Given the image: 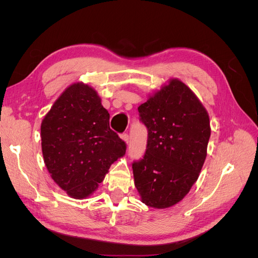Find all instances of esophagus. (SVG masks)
Here are the masks:
<instances>
[{
	"mask_svg": "<svg viewBox=\"0 0 258 258\" xmlns=\"http://www.w3.org/2000/svg\"><path fill=\"white\" fill-rule=\"evenodd\" d=\"M120 138H121L122 141H123L124 143H126V144H128V143H129V141H130V138H129V136H128L127 134L121 135V136H120Z\"/></svg>",
	"mask_w": 258,
	"mask_h": 258,
	"instance_id": "obj_1",
	"label": "esophagus"
}]
</instances>
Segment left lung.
<instances>
[{
  "label": "left lung",
  "instance_id": "left-lung-1",
  "mask_svg": "<svg viewBox=\"0 0 258 258\" xmlns=\"http://www.w3.org/2000/svg\"><path fill=\"white\" fill-rule=\"evenodd\" d=\"M148 131L143 159L132 165L141 201L155 209L173 207L189 192L204 166L210 118L194 91L177 79L148 95L139 106Z\"/></svg>",
  "mask_w": 258,
  "mask_h": 258
}]
</instances>
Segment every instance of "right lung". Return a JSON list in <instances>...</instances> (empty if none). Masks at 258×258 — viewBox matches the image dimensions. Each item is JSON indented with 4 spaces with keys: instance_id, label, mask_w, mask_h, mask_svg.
Masks as SVG:
<instances>
[{
    "instance_id": "right-lung-1",
    "label": "right lung",
    "mask_w": 258,
    "mask_h": 258,
    "mask_svg": "<svg viewBox=\"0 0 258 258\" xmlns=\"http://www.w3.org/2000/svg\"><path fill=\"white\" fill-rule=\"evenodd\" d=\"M45 166L62 190L86 199L103 181L126 144L110 128V114L89 84L73 83L54 101L41 124Z\"/></svg>"
}]
</instances>
